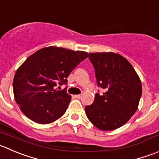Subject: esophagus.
I'll list each match as a JSON object with an SVG mask.
<instances>
[{
  "label": "esophagus",
  "instance_id": "34e87169",
  "mask_svg": "<svg viewBox=\"0 0 159 159\" xmlns=\"http://www.w3.org/2000/svg\"><path fill=\"white\" fill-rule=\"evenodd\" d=\"M75 97L76 98H81V97H82V95H75Z\"/></svg>",
  "mask_w": 159,
  "mask_h": 159
}]
</instances>
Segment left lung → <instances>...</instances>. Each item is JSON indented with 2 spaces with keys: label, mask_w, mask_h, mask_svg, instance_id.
I'll list each match as a JSON object with an SVG mask.
<instances>
[{
  "label": "left lung",
  "mask_w": 159,
  "mask_h": 159,
  "mask_svg": "<svg viewBox=\"0 0 159 159\" xmlns=\"http://www.w3.org/2000/svg\"><path fill=\"white\" fill-rule=\"evenodd\" d=\"M97 85L105 89L95 94L93 103L84 107L86 116L102 130L122 127L135 113L142 94L141 82L134 67L123 56L112 53H89Z\"/></svg>",
  "instance_id": "8db88e82"
}]
</instances>
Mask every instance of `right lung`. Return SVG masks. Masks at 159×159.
Returning <instances> with one entry per match:
<instances>
[{"mask_svg":"<svg viewBox=\"0 0 159 159\" xmlns=\"http://www.w3.org/2000/svg\"><path fill=\"white\" fill-rule=\"evenodd\" d=\"M88 57L86 52L56 47L40 49L29 57L13 80L14 96L21 112L40 124L62 116L71 96L67 87L61 91L55 87L67 84L70 72Z\"/></svg>","mask_w":159,"mask_h":159,"instance_id":"1","label":"right lung"}]
</instances>
